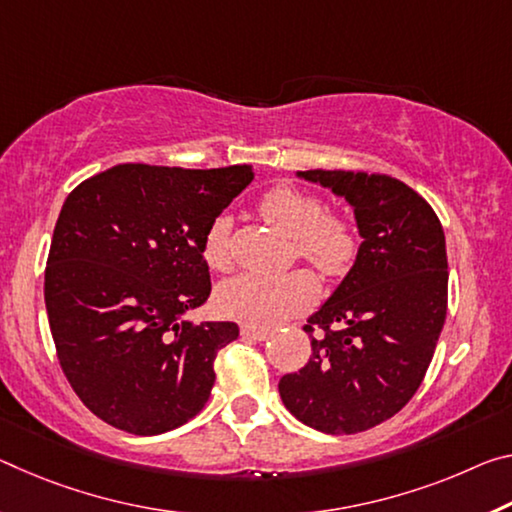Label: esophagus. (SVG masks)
<instances>
[{
	"instance_id": "obj_1",
	"label": "esophagus",
	"mask_w": 512,
	"mask_h": 512,
	"mask_svg": "<svg viewBox=\"0 0 512 512\" xmlns=\"http://www.w3.org/2000/svg\"><path fill=\"white\" fill-rule=\"evenodd\" d=\"M271 332L266 330V328H257V326H241V337L243 339H253V342H264L266 337H269Z\"/></svg>"
}]
</instances>
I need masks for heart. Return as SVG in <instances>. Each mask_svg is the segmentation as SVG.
Segmentation results:
<instances>
[{
	"label": "heart",
	"mask_w": 512,
	"mask_h": 512,
	"mask_svg": "<svg viewBox=\"0 0 512 512\" xmlns=\"http://www.w3.org/2000/svg\"><path fill=\"white\" fill-rule=\"evenodd\" d=\"M259 214L294 239V257L312 264L326 278L344 275L360 248L358 227L342 214H330L323 198L294 184L273 186L259 198ZM202 259L209 269L230 271V218L216 216L202 237ZM316 280L310 271L282 275L241 273L218 289V307L232 319L253 326H275L312 305Z\"/></svg>",
	"instance_id": "obj_1"
}]
</instances>
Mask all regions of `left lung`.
<instances>
[{
    "instance_id": "obj_1",
    "label": "left lung",
    "mask_w": 512,
    "mask_h": 512,
    "mask_svg": "<svg viewBox=\"0 0 512 512\" xmlns=\"http://www.w3.org/2000/svg\"><path fill=\"white\" fill-rule=\"evenodd\" d=\"M298 175L344 196L364 241L342 285L307 319L310 362L278 389L305 426L362 433L415 396L433 360L449 296L444 230L396 177L321 168Z\"/></svg>"
}]
</instances>
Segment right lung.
I'll return each instance as SVG.
<instances>
[{
	"instance_id": "right-lung-1",
	"label": "right lung",
	"mask_w": 512,
	"mask_h": 512,
	"mask_svg": "<svg viewBox=\"0 0 512 512\" xmlns=\"http://www.w3.org/2000/svg\"><path fill=\"white\" fill-rule=\"evenodd\" d=\"M250 166L118 164L70 191L47 255L56 358L95 417L132 435L186 424L212 394L232 321H180L212 294L202 237Z\"/></svg>"
}]
</instances>
